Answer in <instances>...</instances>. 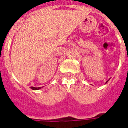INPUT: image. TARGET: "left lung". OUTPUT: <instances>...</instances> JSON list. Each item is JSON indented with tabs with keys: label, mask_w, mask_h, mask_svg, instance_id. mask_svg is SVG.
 <instances>
[{
	"label": "left lung",
	"mask_w": 128,
	"mask_h": 128,
	"mask_svg": "<svg viewBox=\"0 0 128 128\" xmlns=\"http://www.w3.org/2000/svg\"><path fill=\"white\" fill-rule=\"evenodd\" d=\"M108 82V81H107V82H106V83H107V82Z\"/></svg>",
	"instance_id": "8db88e82"
}]
</instances>
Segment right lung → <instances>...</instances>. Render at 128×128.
<instances>
[{"mask_svg":"<svg viewBox=\"0 0 128 128\" xmlns=\"http://www.w3.org/2000/svg\"><path fill=\"white\" fill-rule=\"evenodd\" d=\"M42 87H38V88H35V87H32V86H31L30 88L32 90H40V88H42Z\"/></svg>","mask_w":128,"mask_h":128,"instance_id":"obj_1","label":"right lung"}]
</instances>
